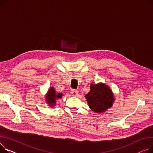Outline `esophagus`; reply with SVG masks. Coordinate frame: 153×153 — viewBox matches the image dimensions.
I'll use <instances>...</instances> for the list:
<instances>
[{
    "label": "esophagus",
    "instance_id": "1",
    "mask_svg": "<svg viewBox=\"0 0 153 153\" xmlns=\"http://www.w3.org/2000/svg\"><path fill=\"white\" fill-rule=\"evenodd\" d=\"M71 94L73 96L76 97L78 95V91L77 90H72L71 91Z\"/></svg>",
    "mask_w": 153,
    "mask_h": 153
}]
</instances>
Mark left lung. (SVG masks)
Listing matches in <instances>:
<instances>
[{
	"label": "left lung",
	"instance_id": "left-lung-1",
	"mask_svg": "<svg viewBox=\"0 0 153 153\" xmlns=\"http://www.w3.org/2000/svg\"><path fill=\"white\" fill-rule=\"evenodd\" d=\"M90 90L85 95L90 108L95 113H104L113 105L115 98L110 87L103 83L91 84Z\"/></svg>",
	"mask_w": 153,
	"mask_h": 153
}]
</instances>
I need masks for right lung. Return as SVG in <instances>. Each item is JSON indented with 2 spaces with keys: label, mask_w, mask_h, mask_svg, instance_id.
Returning a JSON list of instances; mask_svg holds the SVG:
<instances>
[{
  "label": "right lung",
  "mask_w": 153,
  "mask_h": 153,
  "mask_svg": "<svg viewBox=\"0 0 153 153\" xmlns=\"http://www.w3.org/2000/svg\"><path fill=\"white\" fill-rule=\"evenodd\" d=\"M63 95L62 93H57L54 87H52L47 91L45 95V101L48 106L53 108L56 105V101L62 98Z\"/></svg>",
  "instance_id": "1"
}]
</instances>
